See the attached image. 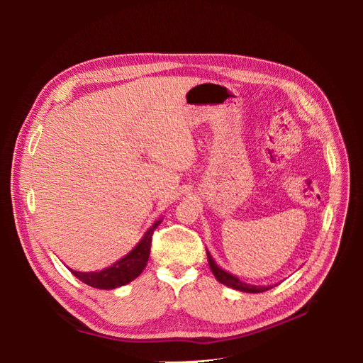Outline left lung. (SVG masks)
<instances>
[{
    "instance_id": "obj_1",
    "label": "left lung",
    "mask_w": 363,
    "mask_h": 363,
    "mask_svg": "<svg viewBox=\"0 0 363 363\" xmlns=\"http://www.w3.org/2000/svg\"><path fill=\"white\" fill-rule=\"evenodd\" d=\"M206 252H207V262H209V267L212 269V273H213L215 277H217L218 282L225 284V285H228V287L234 289V290L246 291V293H262V291H267V290L272 289V285H251V284L242 282L237 276L225 272V269H221L217 264H215V260L212 259L209 251H206Z\"/></svg>"
}]
</instances>
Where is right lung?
I'll return each instance as SVG.
<instances>
[{"instance_id": "obj_1", "label": "right lung", "mask_w": 363, "mask_h": 363, "mask_svg": "<svg viewBox=\"0 0 363 363\" xmlns=\"http://www.w3.org/2000/svg\"><path fill=\"white\" fill-rule=\"evenodd\" d=\"M160 221H156L154 225L146 230L143 238L137 243L135 248L126 254L125 257L115 262L111 267H107L101 272H76V269L68 268L70 272L78 277L79 281L84 284L90 285V287L95 289H103V290H112L121 287V285H126L130 281H134L135 277L140 276L143 268L146 267V262L150 257V250H151V240H152V233L156 228L160 225Z\"/></svg>"}]
</instances>
